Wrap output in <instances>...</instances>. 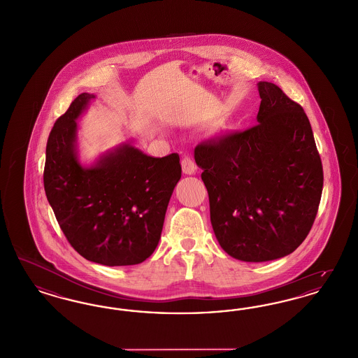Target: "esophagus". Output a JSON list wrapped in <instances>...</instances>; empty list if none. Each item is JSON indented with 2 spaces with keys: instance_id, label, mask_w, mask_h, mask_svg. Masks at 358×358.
<instances>
[{
  "instance_id": "obj_1",
  "label": "esophagus",
  "mask_w": 358,
  "mask_h": 358,
  "mask_svg": "<svg viewBox=\"0 0 358 358\" xmlns=\"http://www.w3.org/2000/svg\"><path fill=\"white\" fill-rule=\"evenodd\" d=\"M181 165H182V172L185 173V174H189V176L194 174V173H196V169H197V166H196L194 161H193L190 157L182 158Z\"/></svg>"
}]
</instances>
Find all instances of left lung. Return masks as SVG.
I'll use <instances>...</instances> for the list:
<instances>
[{
	"label": "left lung",
	"instance_id": "1",
	"mask_svg": "<svg viewBox=\"0 0 358 358\" xmlns=\"http://www.w3.org/2000/svg\"><path fill=\"white\" fill-rule=\"evenodd\" d=\"M258 124L197 145L215 238L230 257L265 262L293 253L315 222L324 173L303 109L259 81Z\"/></svg>",
	"mask_w": 358,
	"mask_h": 358
}]
</instances>
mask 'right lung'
I'll list each match as a JSON object with an SVG mask.
<instances>
[{
  "label": "right lung",
  "mask_w": 358,
  "mask_h": 358,
  "mask_svg": "<svg viewBox=\"0 0 358 358\" xmlns=\"http://www.w3.org/2000/svg\"><path fill=\"white\" fill-rule=\"evenodd\" d=\"M94 99L96 94H80L49 134L46 199L83 257L106 266L141 264L161 238L168 203L181 178L180 157H152L124 143L84 165L77 120Z\"/></svg>",
  "instance_id": "right-lung-1"
}]
</instances>
